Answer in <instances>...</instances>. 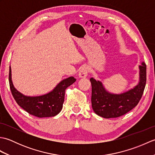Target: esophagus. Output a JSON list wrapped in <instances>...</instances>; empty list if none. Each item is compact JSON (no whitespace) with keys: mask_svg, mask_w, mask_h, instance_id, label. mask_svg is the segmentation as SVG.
<instances>
[{"mask_svg":"<svg viewBox=\"0 0 155 155\" xmlns=\"http://www.w3.org/2000/svg\"><path fill=\"white\" fill-rule=\"evenodd\" d=\"M88 69L87 67H83L80 70L79 73H78V77H79L80 78H87V75H88Z\"/></svg>","mask_w":155,"mask_h":155,"instance_id":"obj_1","label":"esophagus"}]
</instances>
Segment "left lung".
Returning a JSON list of instances; mask_svg holds the SVG:
<instances>
[{
  "instance_id": "1",
  "label": "left lung",
  "mask_w": 155,
  "mask_h": 155,
  "mask_svg": "<svg viewBox=\"0 0 155 155\" xmlns=\"http://www.w3.org/2000/svg\"><path fill=\"white\" fill-rule=\"evenodd\" d=\"M139 82L133 88L120 93L107 91L100 81L91 78L92 108L97 115L105 118H117L127 113L140 101L147 81V66L144 62L139 66Z\"/></svg>"
}]
</instances>
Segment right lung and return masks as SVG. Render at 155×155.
I'll return each instance as SVG.
<instances>
[{"mask_svg": "<svg viewBox=\"0 0 155 155\" xmlns=\"http://www.w3.org/2000/svg\"><path fill=\"white\" fill-rule=\"evenodd\" d=\"M8 78L12 94L17 104L29 114L39 118L54 117L60 113L64 103L65 90L76 81L73 77H68L61 81L48 93L31 97L23 94L15 87L12 81L11 66Z\"/></svg>", "mask_w": 155, "mask_h": 155, "instance_id": "right-lung-1", "label": "right lung"}]
</instances>
